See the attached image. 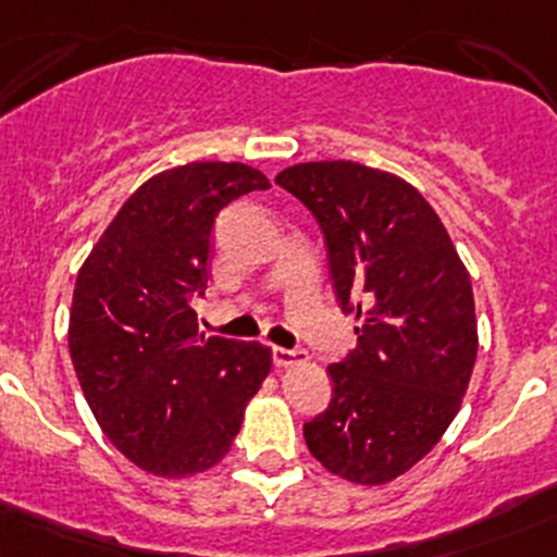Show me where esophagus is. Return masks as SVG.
<instances>
[{
    "mask_svg": "<svg viewBox=\"0 0 557 557\" xmlns=\"http://www.w3.org/2000/svg\"><path fill=\"white\" fill-rule=\"evenodd\" d=\"M308 354L302 348H281L273 346V364L276 367H292V364H300L306 362Z\"/></svg>",
    "mask_w": 557,
    "mask_h": 557,
    "instance_id": "1",
    "label": "esophagus"
}]
</instances>
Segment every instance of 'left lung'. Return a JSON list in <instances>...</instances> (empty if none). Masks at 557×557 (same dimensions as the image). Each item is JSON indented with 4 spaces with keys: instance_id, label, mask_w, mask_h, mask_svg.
<instances>
[{
    "instance_id": "left-lung-1",
    "label": "left lung",
    "mask_w": 557,
    "mask_h": 557,
    "mask_svg": "<svg viewBox=\"0 0 557 557\" xmlns=\"http://www.w3.org/2000/svg\"><path fill=\"white\" fill-rule=\"evenodd\" d=\"M317 216L330 278L357 313V348L330 364L332 403L302 426L337 478L386 485L416 467L461 407L478 359L467 268L421 193L388 171L319 160L276 176Z\"/></svg>"
}]
</instances>
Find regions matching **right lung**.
<instances>
[{
  "label": "right lung",
  "instance_id": "obj_1",
  "mask_svg": "<svg viewBox=\"0 0 557 557\" xmlns=\"http://www.w3.org/2000/svg\"><path fill=\"white\" fill-rule=\"evenodd\" d=\"M268 187V176L244 163L154 174L77 273L69 313L77 381L114 448L158 478L220 463L271 372V348L198 335L190 306L209 284L216 214Z\"/></svg>",
  "mask_w": 557,
  "mask_h": 557
}]
</instances>
